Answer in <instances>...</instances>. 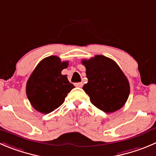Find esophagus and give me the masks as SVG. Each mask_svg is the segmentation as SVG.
<instances>
[{"instance_id": "obj_1", "label": "esophagus", "mask_w": 156, "mask_h": 156, "mask_svg": "<svg viewBox=\"0 0 156 156\" xmlns=\"http://www.w3.org/2000/svg\"><path fill=\"white\" fill-rule=\"evenodd\" d=\"M75 86L78 87V88H81V87L83 86V83H82V82L76 83V84H75Z\"/></svg>"}]
</instances>
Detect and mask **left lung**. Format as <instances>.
Wrapping results in <instances>:
<instances>
[{"mask_svg": "<svg viewBox=\"0 0 156 156\" xmlns=\"http://www.w3.org/2000/svg\"><path fill=\"white\" fill-rule=\"evenodd\" d=\"M88 81L83 90L95 107L107 113L124 106L130 92L129 80L115 62L103 55L83 59Z\"/></svg>", "mask_w": 156, "mask_h": 156, "instance_id": "1", "label": "left lung"}]
</instances>
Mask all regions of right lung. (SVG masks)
<instances>
[{"instance_id":"1","label":"right lung","mask_w":156,"mask_h":156,"mask_svg":"<svg viewBox=\"0 0 156 156\" xmlns=\"http://www.w3.org/2000/svg\"><path fill=\"white\" fill-rule=\"evenodd\" d=\"M68 62L57 56L44 58L33 71L26 85V94L32 107L43 114H48L62 105L68 92L75 88L62 75Z\"/></svg>"}]
</instances>
